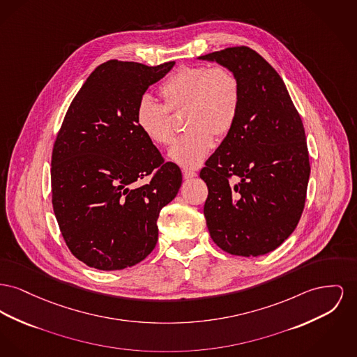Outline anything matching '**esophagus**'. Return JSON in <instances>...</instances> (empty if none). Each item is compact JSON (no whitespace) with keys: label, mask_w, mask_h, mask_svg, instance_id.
<instances>
[{"label":"esophagus","mask_w":357,"mask_h":357,"mask_svg":"<svg viewBox=\"0 0 357 357\" xmlns=\"http://www.w3.org/2000/svg\"><path fill=\"white\" fill-rule=\"evenodd\" d=\"M182 172H183V178H185V179H190V178L197 176V172H195V171H192V169H188V168H185Z\"/></svg>","instance_id":"obj_1"}]
</instances>
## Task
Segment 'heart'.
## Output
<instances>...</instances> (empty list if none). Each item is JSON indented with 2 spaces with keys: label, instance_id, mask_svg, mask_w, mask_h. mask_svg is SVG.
<instances>
[{
  "label": "heart",
  "instance_id": "obj_1",
  "mask_svg": "<svg viewBox=\"0 0 357 357\" xmlns=\"http://www.w3.org/2000/svg\"><path fill=\"white\" fill-rule=\"evenodd\" d=\"M165 105L144 97L136 107V126L148 140L167 147L175 139L171 113L186 109L188 132L169 151V159L185 168L199 167L214 146L225 137L238 116L241 87L225 66H183L159 86Z\"/></svg>",
  "mask_w": 357,
  "mask_h": 357
}]
</instances>
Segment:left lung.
Listing matches in <instances>:
<instances>
[{
	"label": "left lung",
	"mask_w": 357,
	"mask_h": 357,
	"mask_svg": "<svg viewBox=\"0 0 357 357\" xmlns=\"http://www.w3.org/2000/svg\"><path fill=\"white\" fill-rule=\"evenodd\" d=\"M199 59L231 68L241 87L234 126L199 172L209 190L204 214L210 237L231 255L260 256L289 238L305 208V128L280 75L250 47Z\"/></svg>",
	"instance_id": "8db88e82"
}]
</instances>
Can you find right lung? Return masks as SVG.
<instances>
[{"mask_svg":"<svg viewBox=\"0 0 357 357\" xmlns=\"http://www.w3.org/2000/svg\"><path fill=\"white\" fill-rule=\"evenodd\" d=\"M174 64H100L64 116L51 159L52 208L66 245L89 267L114 271L144 260L159 213L182 185L181 168L136 126L143 94Z\"/></svg>","mask_w":357,"mask_h":357,"instance_id":"right-lung-1","label":"right lung"}]
</instances>
